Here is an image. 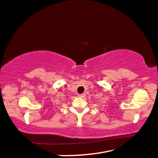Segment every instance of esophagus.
<instances>
[{"label": "esophagus", "mask_w": 158, "mask_h": 158, "mask_svg": "<svg viewBox=\"0 0 158 158\" xmlns=\"http://www.w3.org/2000/svg\"><path fill=\"white\" fill-rule=\"evenodd\" d=\"M78 97H80V98H84V97H85V94H78Z\"/></svg>", "instance_id": "esophagus-1"}]
</instances>
